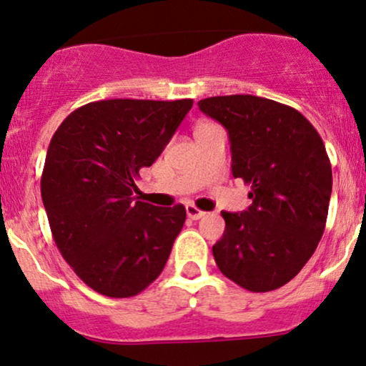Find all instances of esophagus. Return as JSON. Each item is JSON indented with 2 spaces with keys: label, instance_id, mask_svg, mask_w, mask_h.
I'll use <instances>...</instances> for the list:
<instances>
[{
  "label": "esophagus",
  "instance_id": "1",
  "mask_svg": "<svg viewBox=\"0 0 366 366\" xmlns=\"http://www.w3.org/2000/svg\"><path fill=\"white\" fill-rule=\"evenodd\" d=\"M187 216L190 217V219H193V221H197V219H202V217H204V216H205V212H204V210L197 209L195 205L188 204V205H187Z\"/></svg>",
  "mask_w": 366,
  "mask_h": 366
}]
</instances>
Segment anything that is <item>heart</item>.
<instances>
[{"instance_id": "obj_1", "label": "heart", "mask_w": 366, "mask_h": 366, "mask_svg": "<svg viewBox=\"0 0 366 366\" xmlns=\"http://www.w3.org/2000/svg\"><path fill=\"white\" fill-rule=\"evenodd\" d=\"M200 127H202V124H200Z\"/></svg>"}]
</instances>
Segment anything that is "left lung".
<instances>
[{"instance_id":"left-lung-1","label":"left lung","mask_w":366,"mask_h":366,"mask_svg":"<svg viewBox=\"0 0 366 366\" xmlns=\"http://www.w3.org/2000/svg\"><path fill=\"white\" fill-rule=\"evenodd\" d=\"M229 133L233 176L252 205L226 212L212 247L219 270L253 293L290 282L315 252L327 221L332 167L319 132L295 107L257 96L199 101Z\"/></svg>"}]
</instances>
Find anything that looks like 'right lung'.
<instances>
[{"instance_id":"obj_1","label":"right lung","mask_w":366,"mask_h":366,"mask_svg":"<svg viewBox=\"0 0 366 366\" xmlns=\"http://www.w3.org/2000/svg\"><path fill=\"white\" fill-rule=\"evenodd\" d=\"M192 99H107L79 107L51 139L41 195L63 259L89 287L130 298L159 277L187 219L182 204L135 199Z\"/></svg>"}]
</instances>
